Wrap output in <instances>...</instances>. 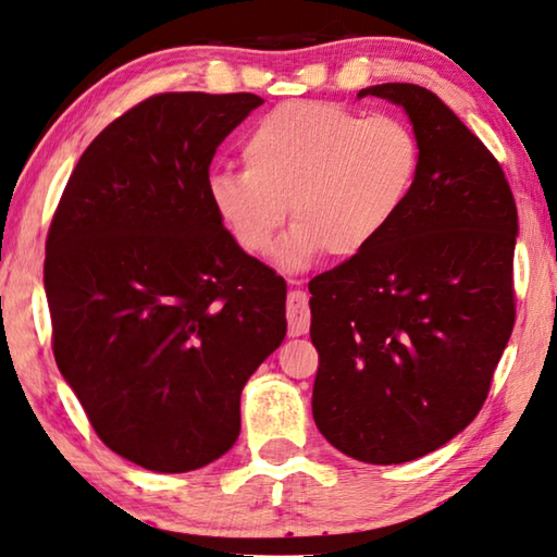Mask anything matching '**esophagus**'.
Listing matches in <instances>:
<instances>
[{
    "label": "esophagus",
    "instance_id": "1",
    "mask_svg": "<svg viewBox=\"0 0 557 557\" xmlns=\"http://www.w3.org/2000/svg\"><path fill=\"white\" fill-rule=\"evenodd\" d=\"M300 284V281H290ZM286 318H288V335H304L311 327V306H308V294L300 288H294L286 300Z\"/></svg>",
    "mask_w": 557,
    "mask_h": 557
}]
</instances>
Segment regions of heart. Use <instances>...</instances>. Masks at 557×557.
<instances>
[{"label":"heart","instance_id":"heart-1","mask_svg":"<svg viewBox=\"0 0 557 557\" xmlns=\"http://www.w3.org/2000/svg\"><path fill=\"white\" fill-rule=\"evenodd\" d=\"M244 170H216L207 195L216 216L249 253L278 246L290 269L323 251L352 259L387 234L412 197L422 148L412 127L392 115H362L318 100H288L246 133Z\"/></svg>","mask_w":557,"mask_h":557}]
</instances>
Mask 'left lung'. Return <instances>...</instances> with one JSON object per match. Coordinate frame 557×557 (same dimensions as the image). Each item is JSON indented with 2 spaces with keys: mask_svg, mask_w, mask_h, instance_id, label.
Instances as JSON below:
<instances>
[{
  "mask_svg": "<svg viewBox=\"0 0 557 557\" xmlns=\"http://www.w3.org/2000/svg\"><path fill=\"white\" fill-rule=\"evenodd\" d=\"M362 96L405 108L422 170L387 234L308 284L313 419L352 459L405 463L486 403L516 321L518 212L498 160L440 96L414 84Z\"/></svg>",
  "mask_w": 557,
  "mask_h": 557,
  "instance_id": "left-lung-1",
  "label": "left lung"
}]
</instances>
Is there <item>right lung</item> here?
I'll list each match as a JSON object with an SVG mask.
<instances>
[{"mask_svg": "<svg viewBox=\"0 0 557 557\" xmlns=\"http://www.w3.org/2000/svg\"><path fill=\"white\" fill-rule=\"evenodd\" d=\"M263 98L158 94L81 154L53 212V358L108 449L207 467L242 430L246 380L286 335V281L239 249L207 195L222 140Z\"/></svg>", "mask_w": 557, "mask_h": 557, "instance_id": "right-lung-1", "label": "right lung"}]
</instances>
